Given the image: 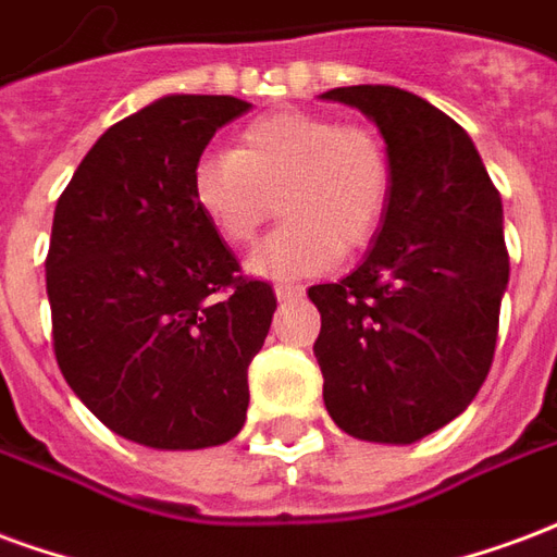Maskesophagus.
<instances>
[{"instance_id": "obj_1", "label": "esophagus", "mask_w": 557, "mask_h": 557, "mask_svg": "<svg viewBox=\"0 0 557 557\" xmlns=\"http://www.w3.org/2000/svg\"><path fill=\"white\" fill-rule=\"evenodd\" d=\"M275 296L278 299H294V296H302V287L290 282H275Z\"/></svg>"}]
</instances>
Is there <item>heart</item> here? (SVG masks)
<instances>
[{
    "instance_id": "b5f03b06",
    "label": "heart",
    "mask_w": 557,
    "mask_h": 557,
    "mask_svg": "<svg viewBox=\"0 0 557 557\" xmlns=\"http://www.w3.org/2000/svg\"><path fill=\"white\" fill-rule=\"evenodd\" d=\"M392 186V157L371 127L306 109L255 117L237 148L205 150L189 174L195 207L231 246L255 239L278 195L284 222L246 261L263 278L326 273L344 249L368 246Z\"/></svg>"
}]
</instances>
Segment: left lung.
<instances>
[{"mask_svg":"<svg viewBox=\"0 0 557 557\" xmlns=\"http://www.w3.org/2000/svg\"><path fill=\"white\" fill-rule=\"evenodd\" d=\"M320 97L371 117L395 169L368 258L308 287L323 404L356 440L409 445L460 416L493 364L510 275L502 198L469 133L412 91L347 85Z\"/></svg>","mask_w":557,"mask_h":557,"instance_id":"obj_1","label":"left lung"}]
</instances>
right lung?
Here are the masks:
<instances>
[{
    "instance_id": "obj_1",
    "label": "right lung",
    "mask_w": 557,
    "mask_h": 557,
    "mask_svg": "<svg viewBox=\"0 0 557 557\" xmlns=\"http://www.w3.org/2000/svg\"><path fill=\"white\" fill-rule=\"evenodd\" d=\"M249 109L228 95L160 97L95 141L55 205V362L112 433L148 448L222 445L246 421L275 294L239 275L189 174L213 133Z\"/></svg>"
}]
</instances>
